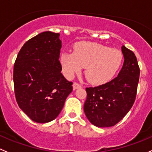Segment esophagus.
Segmentation results:
<instances>
[{"mask_svg": "<svg viewBox=\"0 0 152 152\" xmlns=\"http://www.w3.org/2000/svg\"><path fill=\"white\" fill-rule=\"evenodd\" d=\"M72 86H73L74 89H79V88L81 87V85H80L79 83H74Z\"/></svg>", "mask_w": 152, "mask_h": 152, "instance_id": "34e87169", "label": "esophagus"}]
</instances>
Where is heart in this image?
<instances>
[{
  "label": "heart",
  "mask_w": 152,
  "mask_h": 152,
  "mask_svg": "<svg viewBox=\"0 0 152 152\" xmlns=\"http://www.w3.org/2000/svg\"><path fill=\"white\" fill-rule=\"evenodd\" d=\"M60 62L68 77L79 73L85 67L84 75L92 84L100 85L109 81L120 67V50L96 42H82L74 47V53L61 54Z\"/></svg>",
  "instance_id": "heart-1"
}]
</instances>
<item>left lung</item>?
Masks as SVG:
<instances>
[{
  "label": "left lung",
  "instance_id": "left-lung-1",
  "mask_svg": "<svg viewBox=\"0 0 152 152\" xmlns=\"http://www.w3.org/2000/svg\"><path fill=\"white\" fill-rule=\"evenodd\" d=\"M124 63L118 76L110 82L86 88L83 110L88 120L99 128L115 125L132 107L137 95L140 68L134 52L122 45Z\"/></svg>",
  "mask_w": 152,
  "mask_h": 152
}]
</instances>
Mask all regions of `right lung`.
Instances as JSON below:
<instances>
[{"label":"right lung","instance_id":"right-lung-1","mask_svg":"<svg viewBox=\"0 0 152 152\" xmlns=\"http://www.w3.org/2000/svg\"><path fill=\"white\" fill-rule=\"evenodd\" d=\"M61 47L60 34L43 32L24 43L15 60V99L34 122L46 123L55 119L73 89L72 82L61 73Z\"/></svg>","mask_w":152,"mask_h":152}]
</instances>
